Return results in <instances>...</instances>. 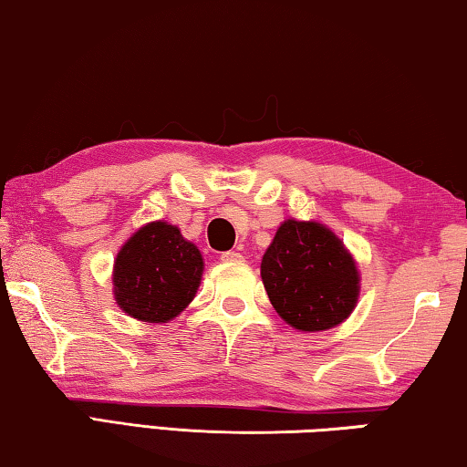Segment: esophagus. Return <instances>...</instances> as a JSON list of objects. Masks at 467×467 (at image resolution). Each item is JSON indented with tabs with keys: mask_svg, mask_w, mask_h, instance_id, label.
I'll list each match as a JSON object with an SVG mask.
<instances>
[{
	"mask_svg": "<svg viewBox=\"0 0 467 467\" xmlns=\"http://www.w3.org/2000/svg\"><path fill=\"white\" fill-rule=\"evenodd\" d=\"M221 261L227 263V265H238V263H244V256L240 254V252L229 250V252H223V254H221Z\"/></svg>",
	"mask_w": 467,
	"mask_h": 467,
	"instance_id": "obj_1",
	"label": "esophagus"
}]
</instances>
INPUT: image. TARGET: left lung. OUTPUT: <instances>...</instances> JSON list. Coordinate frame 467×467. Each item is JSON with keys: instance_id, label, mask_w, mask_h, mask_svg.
Returning <instances> with one entry per match:
<instances>
[{"instance_id": "8db88e82", "label": "left lung", "mask_w": 467, "mask_h": 467, "mask_svg": "<svg viewBox=\"0 0 467 467\" xmlns=\"http://www.w3.org/2000/svg\"><path fill=\"white\" fill-rule=\"evenodd\" d=\"M261 277L277 315L304 333L341 325L360 297L354 254L318 221L285 219L263 254Z\"/></svg>"}]
</instances>
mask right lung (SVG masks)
I'll return each mask as SVG.
<instances>
[{
	"label": "right lung",
	"mask_w": 467,
	"mask_h": 467,
	"mask_svg": "<svg viewBox=\"0 0 467 467\" xmlns=\"http://www.w3.org/2000/svg\"><path fill=\"white\" fill-rule=\"evenodd\" d=\"M204 261L196 244L167 221H150L128 238L113 263V297L128 317L170 323L194 300Z\"/></svg>",
	"instance_id": "1"
}]
</instances>
